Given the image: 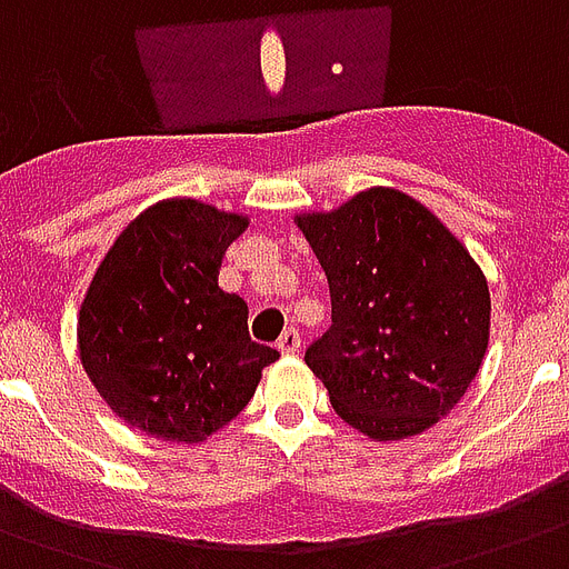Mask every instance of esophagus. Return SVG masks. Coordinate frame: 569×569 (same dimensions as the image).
<instances>
[{"mask_svg": "<svg viewBox=\"0 0 569 569\" xmlns=\"http://www.w3.org/2000/svg\"><path fill=\"white\" fill-rule=\"evenodd\" d=\"M277 348H280L283 355H298V351H301V333L295 328L283 330V337L277 339Z\"/></svg>", "mask_w": 569, "mask_h": 569, "instance_id": "34e87169", "label": "esophagus"}]
</instances>
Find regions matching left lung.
I'll return each instance as SVG.
<instances>
[{
    "instance_id": "left-lung-1",
    "label": "left lung",
    "mask_w": 569,
    "mask_h": 569,
    "mask_svg": "<svg viewBox=\"0 0 569 569\" xmlns=\"http://www.w3.org/2000/svg\"><path fill=\"white\" fill-rule=\"evenodd\" d=\"M295 223L330 286L333 325L303 360L333 410L375 442L433 428L485 363L481 266L428 206L387 186Z\"/></svg>"
}]
</instances>
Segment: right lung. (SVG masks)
Listing matches in <instances>:
<instances>
[{
    "mask_svg": "<svg viewBox=\"0 0 569 569\" xmlns=\"http://www.w3.org/2000/svg\"><path fill=\"white\" fill-rule=\"evenodd\" d=\"M250 218L194 197L147 206L93 271L76 319L100 398L156 440L203 442L257 392L277 351L250 342L248 303L218 286Z\"/></svg>",
    "mask_w": 569,
    "mask_h": 569,
    "instance_id": "1",
    "label": "right lung"
}]
</instances>
